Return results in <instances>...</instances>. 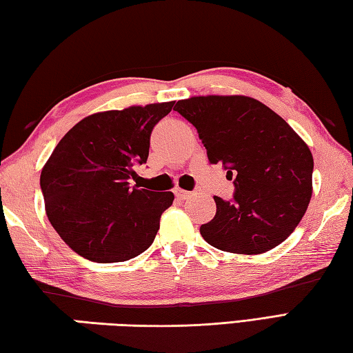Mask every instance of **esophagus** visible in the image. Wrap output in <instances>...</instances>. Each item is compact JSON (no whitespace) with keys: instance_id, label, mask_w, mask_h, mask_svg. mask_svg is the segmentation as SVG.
<instances>
[{"instance_id":"1","label":"esophagus","mask_w":353,"mask_h":353,"mask_svg":"<svg viewBox=\"0 0 353 353\" xmlns=\"http://www.w3.org/2000/svg\"><path fill=\"white\" fill-rule=\"evenodd\" d=\"M175 196L179 199H189L192 196V192L183 190V189H175Z\"/></svg>"}]
</instances>
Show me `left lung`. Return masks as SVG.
I'll use <instances>...</instances> for the list:
<instances>
[{
	"mask_svg": "<svg viewBox=\"0 0 353 353\" xmlns=\"http://www.w3.org/2000/svg\"><path fill=\"white\" fill-rule=\"evenodd\" d=\"M174 110L195 125L210 164L234 179V199L214 196L216 214L199 228L214 248L263 254L295 230L312 196L314 158L296 132L254 98L194 97Z\"/></svg>",
	"mask_w": 353,
	"mask_h": 353,
	"instance_id": "1",
	"label": "left lung"
}]
</instances>
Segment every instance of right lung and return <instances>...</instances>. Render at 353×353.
Segmentation results:
<instances>
[{
	"label": "right lung",
	"mask_w": 353,
	"mask_h": 353,
	"mask_svg": "<svg viewBox=\"0 0 353 353\" xmlns=\"http://www.w3.org/2000/svg\"><path fill=\"white\" fill-rule=\"evenodd\" d=\"M175 101L85 117L41 170L46 214L63 241L95 263L128 261L154 243L172 192L129 185L148 161L150 134Z\"/></svg>",
	"instance_id": "obj_1"
}]
</instances>
